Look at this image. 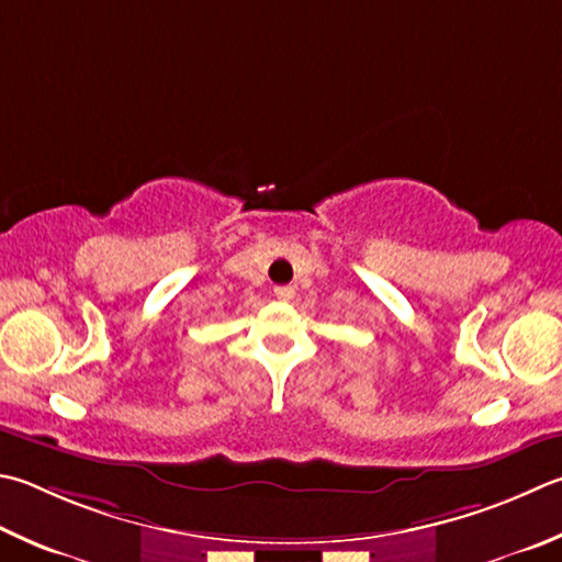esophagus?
Masks as SVG:
<instances>
[{"mask_svg": "<svg viewBox=\"0 0 562 562\" xmlns=\"http://www.w3.org/2000/svg\"><path fill=\"white\" fill-rule=\"evenodd\" d=\"M274 297L280 302H290L294 297V288H290V284H280V288H274Z\"/></svg>", "mask_w": 562, "mask_h": 562, "instance_id": "esophagus-1", "label": "esophagus"}]
</instances>
